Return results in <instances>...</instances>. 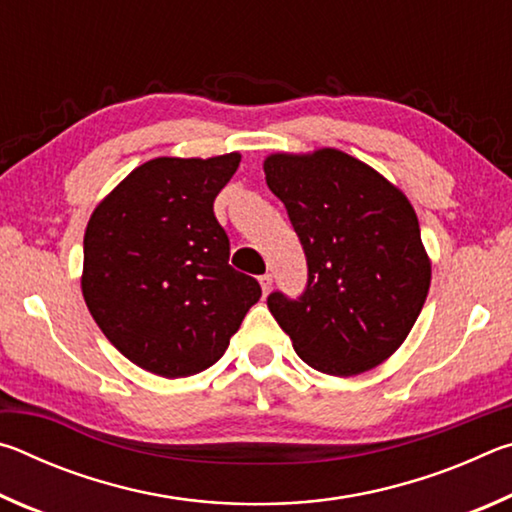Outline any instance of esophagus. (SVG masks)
Returning a JSON list of instances; mask_svg holds the SVG:
<instances>
[{
	"mask_svg": "<svg viewBox=\"0 0 512 512\" xmlns=\"http://www.w3.org/2000/svg\"><path fill=\"white\" fill-rule=\"evenodd\" d=\"M259 284H262V291L268 293V291H271V287H273V275L271 273L259 275Z\"/></svg>",
	"mask_w": 512,
	"mask_h": 512,
	"instance_id": "obj_1",
	"label": "esophagus"
}]
</instances>
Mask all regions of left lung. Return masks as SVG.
<instances>
[{"label":"left lung","instance_id":"1","mask_svg":"<svg viewBox=\"0 0 512 512\" xmlns=\"http://www.w3.org/2000/svg\"><path fill=\"white\" fill-rule=\"evenodd\" d=\"M264 173L307 257L300 296L266 298L277 325L314 370L350 377L379 366L409 336L431 282L411 203L336 149L275 153Z\"/></svg>","mask_w":512,"mask_h":512}]
</instances>
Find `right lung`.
Listing matches in <instances>:
<instances>
[{
    "label": "right lung",
    "mask_w": 512,
    "mask_h": 512,
    "mask_svg": "<svg viewBox=\"0 0 512 512\" xmlns=\"http://www.w3.org/2000/svg\"><path fill=\"white\" fill-rule=\"evenodd\" d=\"M239 153L155 158L92 212L83 239V298L115 348L153 375L176 379L223 357L262 296L228 264L230 239L214 198Z\"/></svg>",
    "instance_id": "1"
}]
</instances>
